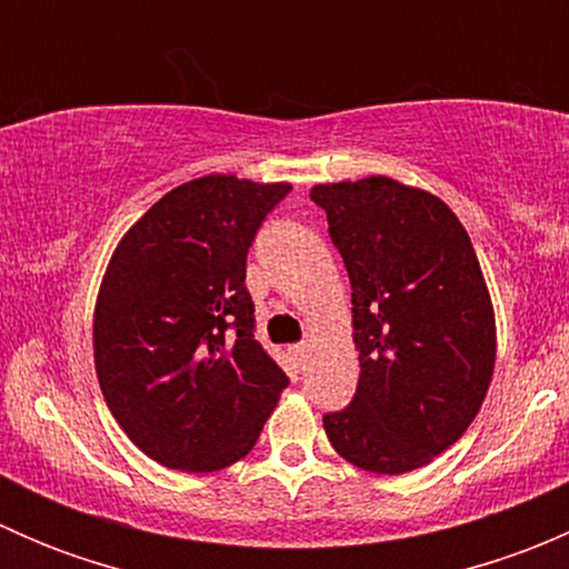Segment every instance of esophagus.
Listing matches in <instances>:
<instances>
[{"label":"esophagus","instance_id":"34e87169","mask_svg":"<svg viewBox=\"0 0 569 569\" xmlns=\"http://www.w3.org/2000/svg\"><path fill=\"white\" fill-rule=\"evenodd\" d=\"M308 352H311V343H308V341H302V343H295V347H291V355H295V358H297V363H300V366H306V360H308Z\"/></svg>","mask_w":569,"mask_h":569}]
</instances>
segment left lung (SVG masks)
Instances as JSON below:
<instances>
[{
    "label": "left lung",
    "mask_w": 569,
    "mask_h": 569,
    "mask_svg": "<svg viewBox=\"0 0 569 569\" xmlns=\"http://www.w3.org/2000/svg\"><path fill=\"white\" fill-rule=\"evenodd\" d=\"M311 200L352 286L360 380L325 432L347 462L407 473L462 438L496 366V317L455 211L386 176L319 183Z\"/></svg>",
    "instance_id": "1"
}]
</instances>
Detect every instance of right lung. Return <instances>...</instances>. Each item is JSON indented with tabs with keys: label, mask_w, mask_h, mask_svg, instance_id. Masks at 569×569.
<instances>
[{
	"label": "right lung",
	"mask_w": 569,
	"mask_h": 569,
	"mask_svg": "<svg viewBox=\"0 0 569 569\" xmlns=\"http://www.w3.org/2000/svg\"><path fill=\"white\" fill-rule=\"evenodd\" d=\"M289 183L203 176L129 228L93 319L114 421L164 468L211 473L250 455L289 386L252 338L248 250Z\"/></svg>",
	"instance_id": "right-lung-1"
}]
</instances>
